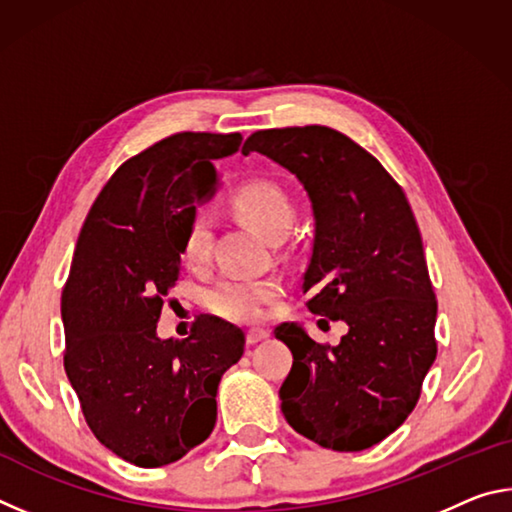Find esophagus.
<instances>
[{
	"label": "esophagus",
	"instance_id": "obj_1",
	"mask_svg": "<svg viewBox=\"0 0 512 512\" xmlns=\"http://www.w3.org/2000/svg\"><path fill=\"white\" fill-rule=\"evenodd\" d=\"M268 334H271V332H268V329H264V327H253V329H248L246 341H248L250 345H255V343H259V341H264Z\"/></svg>",
	"mask_w": 512,
	"mask_h": 512
}]
</instances>
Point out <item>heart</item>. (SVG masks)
Returning <instances> with one entry per match:
<instances>
[{
    "mask_svg": "<svg viewBox=\"0 0 512 512\" xmlns=\"http://www.w3.org/2000/svg\"><path fill=\"white\" fill-rule=\"evenodd\" d=\"M232 205L244 221L268 239L289 235L293 225V207L287 194L273 183H250L232 196ZM214 216L196 210L187 223L183 239V257L192 266H203L212 253ZM282 293L277 277H221L207 291V307L237 323H250L264 314V307Z\"/></svg>",
    "mask_w": 512,
    "mask_h": 512,
    "instance_id": "heart-1",
    "label": "heart"
}]
</instances>
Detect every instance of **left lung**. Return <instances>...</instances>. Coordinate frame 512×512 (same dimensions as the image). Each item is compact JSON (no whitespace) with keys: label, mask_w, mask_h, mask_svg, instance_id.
<instances>
[{"label":"left lung","mask_w":512,"mask_h":512,"mask_svg":"<svg viewBox=\"0 0 512 512\" xmlns=\"http://www.w3.org/2000/svg\"><path fill=\"white\" fill-rule=\"evenodd\" d=\"M244 149L305 187L314 246L302 291L314 314L348 325L339 345L316 343L298 323L275 327L293 354L282 413L320 447L361 452L409 418L436 361L438 302L418 223L391 173L334 128L257 131Z\"/></svg>","instance_id":"8db88e82"}]
</instances>
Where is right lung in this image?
<instances>
[{
  "label": "right lung",
  "instance_id": "obj_1",
  "mask_svg": "<svg viewBox=\"0 0 512 512\" xmlns=\"http://www.w3.org/2000/svg\"><path fill=\"white\" fill-rule=\"evenodd\" d=\"M239 133H176L112 173L76 241L63 289L65 372L101 445L137 467H162L216 424L223 372L241 359L237 325L201 316L189 339H160L164 298L180 277L187 223L214 160Z\"/></svg>",
  "mask_w": 512,
  "mask_h": 512
}]
</instances>
